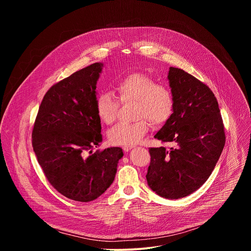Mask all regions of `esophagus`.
Returning a JSON list of instances; mask_svg holds the SVG:
<instances>
[{"instance_id": "34e87169", "label": "esophagus", "mask_w": 251, "mask_h": 251, "mask_svg": "<svg viewBox=\"0 0 251 251\" xmlns=\"http://www.w3.org/2000/svg\"><path fill=\"white\" fill-rule=\"evenodd\" d=\"M131 149H133V146H127V147H123V151H124V152H129Z\"/></svg>"}]
</instances>
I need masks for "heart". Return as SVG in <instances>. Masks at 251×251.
Instances as JSON below:
<instances>
[{"label": "heart", "mask_w": 251, "mask_h": 251, "mask_svg": "<svg viewBox=\"0 0 251 251\" xmlns=\"http://www.w3.org/2000/svg\"><path fill=\"white\" fill-rule=\"evenodd\" d=\"M121 103L134 102L133 114L137 120L119 123L108 132V140L115 146H134L144 137L151 123L155 126L166 123L174 110V97L171 90L157 84L156 80L143 74H132L122 78L115 86ZM119 101L109 92H101L96 97V111L102 122L112 124L117 117Z\"/></svg>", "instance_id": "1"}]
</instances>
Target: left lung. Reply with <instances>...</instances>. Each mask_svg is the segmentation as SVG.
<instances>
[{"label": "left lung", "instance_id": "left-lung-1", "mask_svg": "<svg viewBox=\"0 0 251 251\" xmlns=\"http://www.w3.org/2000/svg\"><path fill=\"white\" fill-rule=\"evenodd\" d=\"M173 114L154 136L176 148H150L146 178L160 197L176 200L201 188L216 167L226 144L218 100L207 85L181 68L170 67Z\"/></svg>", "mask_w": 251, "mask_h": 251}]
</instances>
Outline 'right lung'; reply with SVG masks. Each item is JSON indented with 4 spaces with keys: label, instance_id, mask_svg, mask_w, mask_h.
<instances>
[{
    "label": "right lung",
    "instance_id": "add662e5",
    "mask_svg": "<svg viewBox=\"0 0 251 251\" xmlns=\"http://www.w3.org/2000/svg\"><path fill=\"white\" fill-rule=\"evenodd\" d=\"M102 67L95 62L53 84L44 96L31 134L48 181L76 201H91L108 189L123 157L119 147L92 153L102 142L95 91Z\"/></svg>",
    "mask_w": 251,
    "mask_h": 251
}]
</instances>
